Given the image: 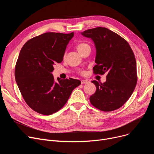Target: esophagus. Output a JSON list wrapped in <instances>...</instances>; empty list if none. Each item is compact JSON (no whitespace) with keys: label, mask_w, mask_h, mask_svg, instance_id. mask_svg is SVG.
<instances>
[{"label":"esophagus","mask_w":154,"mask_h":154,"mask_svg":"<svg viewBox=\"0 0 154 154\" xmlns=\"http://www.w3.org/2000/svg\"><path fill=\"white\" fill-rule=\"evenodd\" d=\"M88 83H89V82H88V80H81V84H88Z\"/></svg>","instance_id":"esophagus-1"}]
</instances>
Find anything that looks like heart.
<instances>
[{"label": "heart", "mask_w": 154, "mask_h": 154, "mask_svg": "<svg viewBox=\"0 0 154 154\" xmlns=\"http://www.w3.org/2000/svg\"><path fill=\"white\" fill-rule=\"evenodd\" d=\"M87 47H90V46L88 45L86 43H84V42H82V43H79L77 45V51L79 52L82 51V50H84V48H87ZM81 74H84V72H82Z\"/></svg>", "instance_id": "obj_1"}]
</instances>
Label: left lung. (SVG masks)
<instances>
[{
    "label": "left lung",
    "mask_w": 154,
    "mask_h": 154,
    "mask_svg": "<svg viewBox=\"0 0 154 154\" xmlns=\"http://www.w3.org/2000/svg\"><path fill=\"white\" fill-rule=\"evenodd\" d=\"M82 35L91 38L95 45L94 74H107L106 82L92 81L97 90L90 102L102 111L117 110L130 98L137 82L134 54L126 40L106 27L88 29Z\"/></svg>",
    "instance_id": "left-lung-1"
}]
</instances>
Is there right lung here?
<instances>
[{
    "mask_svg": "<svg viewBox=\"0 0 154 154\" xmlns=\"http://www.w3.org/2000/svg\"><path fill=\"white\" fill-rule=\"evenodd\" d=\"M74 32H46L29 40L21 48L15 67V77L27 104L40 114L51 115L66 104L81 82L57 79L52 74L54 65L62 62Z\"/></svg>",
    "mask_w": 154,
    "mask_h": 154,
    "instance_id": "obj_1",
    "label": "right lung"
}]
</instances>
